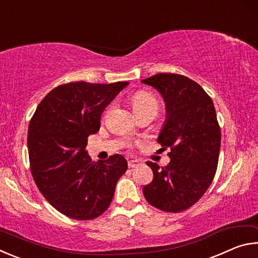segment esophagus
Segmentation results:
<instances>
[{"mask_svg":"<svg viewBox=\"0 0 258 258\" xmlns=\"http://www.w3.org/2000/svg\"><path fill=\"white\" fill-rule=\"evenodd\" d=\"M139 166H141V161L140 160H130L128 161L130 168H135V167H139Z\"/></svg>","mask_w":258,"mask_h":258,"instance_id":"34e87169","label":"esophagus"}]
</instances>
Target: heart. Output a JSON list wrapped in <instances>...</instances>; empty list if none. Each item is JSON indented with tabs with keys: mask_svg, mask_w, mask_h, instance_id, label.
Listing matches in <instances>:
<instances>
[{
	"mask_svg": "<svg viewBox=\"0 0 258 258\" xmlns=\"http://www.w3.org/2000/svg\"><path fill=\"white\" fill-rule=\"evenodd\" d=\"M132 104L135 113L142 111H152L156 113L158 110V102H157L154 95L145 92V91H140V92L134 94Z\"/></svg>",
	"mask_w": 258,
	"mask_h": 258,
	"instance_id": "1",
	"label": "heart"
}]
</instances>
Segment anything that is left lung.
<instances>
[{
  "label": "left lung",
  "mask_w": 258,
  "mask_h": 258,
  "mask_svg": "<svg viewBox=\"0 0 258 258\" xmlns=\"http://www.w3.org/2000/svg\"><path fill=\"white\" fill-rule=\"evenodd\" d=\"M141 82L164 100L166 117L157 142L171 148L167 166L147 163L154 180L143 187V195L161 211L182 212L203 197L216 173L221 130L213 100L198 83L177 74H158Z\"/></svg>",
  "instance_id": "obj_1"
}]
</instances>
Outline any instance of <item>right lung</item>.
Listing matches in <instances>:
<instances>
[{
	"mask_svg": "<svg viewBox=\"0 0 258 258\" xmlns=\"http://www.w3.org/2000/svg\"><path fill=\"white\" fill-rule=\"evenodd\" d=\"M128 84L60 85L46 94L30 120L27 145L34 181L56 211L74 220L101 215L127 169L121 155L92 161L86 145L100 128L104 108Z\"/></svg>",
	"mask_w": 258,
	"mask_h": 258,
	"instance_id": "add662e5",
	"label": "right lung"
}]
</instances>
